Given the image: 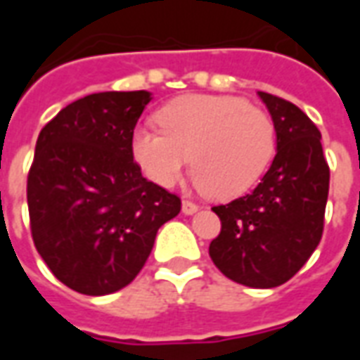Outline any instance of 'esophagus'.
<instances>
[{"label": "esophagus", "instance_id": "obj_1", "mask_svg": "<svg viewBox=\"0 0 360 360\" xmlns=\"http://www.w3.org/2000/svg\"><path fill=\"white\" fill-rule=\"evenodd\" d=\"M181 210H183L185 216H193L195 212H198V204L191 202V200H183V204H181Z\"/></svg>", "mask_w": 360, "mask_h": 360}]
</instances>
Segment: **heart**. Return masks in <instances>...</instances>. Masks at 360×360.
<instances>
[{
  "label": "heart",
  "instance_id": "1",
  "mask_svg": "<svg viewBox=\"0 0 360 360\" xmlns=\"http://www.w3.org/2000/svg\"><path fill=\"white\" fill-rule=\"evenodd\" d=\"M158 129L131 136L134 164L160 187L177 185L191 165L204 195L249 193L276 154V125L239 96H181L156 113Z\"/></svg>",
  "mask_w": 360,
  "mask_h": 360
}]
</instances>
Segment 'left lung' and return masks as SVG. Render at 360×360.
<instances>
[{
	"label": "left lung",
	"instance_id": "left-lung-1",
	"mask_svg": "<svg viewBox=\"0 0 360 360\" xmlns=\"http://www.w3.org/2000/svg\"><path fill=\"white\" fill-rule=\"evenodd\" d=\"M276 125V158L258 187L214 206L221 231L210 258L226 278L257 289L285 283L322 239L330 167L322 134L295 103L258 92Z\"/></svg>",
	"mask_w": 360,
	"mask_h": 360
}]
</instances>
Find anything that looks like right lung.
<instances>
[{
    "mask_svg": "<svg viewBox=\"0 0 360 360\" xmlns=\"http://www.w3.org/2000/svg\"><path fill=\"white\" fill-rule=\"evenodd\" d=\"M146 90L98 92L59 111L36 141L27 200L36 250L82 295L115 293L146 264L179 196L144 179L131 156Z\"/></svg>",
    "mask_w": 360,
    "mask_h": 360,
    "instance_id": "1",
    "label": "right lung"
}]
</instances>
